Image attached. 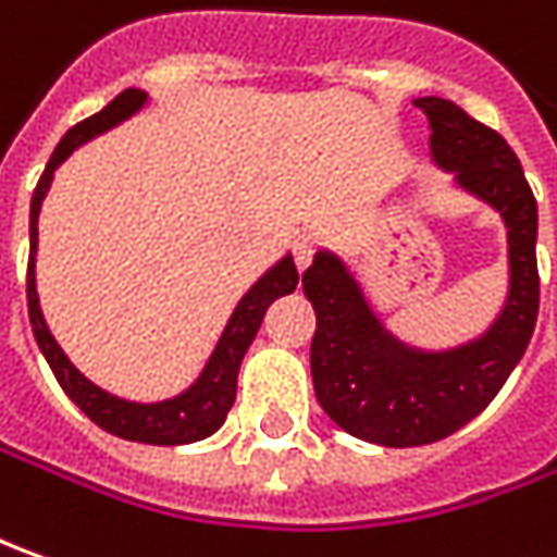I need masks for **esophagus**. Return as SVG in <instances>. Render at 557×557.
<instances>
[{"label":"esophagus","mask_w":557,"mask_h":557,"mask_svg":"<svg viewBox=\"0 0 557 557\" xmlns=\"http://www.w3.org/2000/svg\"><path fill=\"white\" fill-rule=\"evenodd\" d=\"M293 259H296L298 271H305V268L311 264V259H314V243L308 240V237H298V240L293 243Z\"/></svg>","instance_id":"1"}]
</instances>
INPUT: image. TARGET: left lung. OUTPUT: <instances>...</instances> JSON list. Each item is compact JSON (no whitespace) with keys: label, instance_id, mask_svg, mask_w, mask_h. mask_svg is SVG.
I'll list each match as a JSON object with an SVG mask.
<instances>
[{"label":"left lung","instance_id":"8db88e82","mask_svg":"<svg viewBox=\"0 0 557 557\" xmlns=\"http://www.w3.org/2000/svg\"><path fill=\"white\" fill-rule=\"evenodd\" d=\"M429 147L450 187L490 206L506 227L503 308L478 336L422 348L397 336L367 283L338 252L320 246L301 289L317 314L311 375L317 404L342 432L382 447H422L469 425L528 351L540 311L536 200L515 150L462 107L416 98Z\"/></svg>","mask_w":557,"mask_h":557}]
</instances>
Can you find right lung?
<instances>
[{
    "mask_svg": "<svg viewBox=\"0 0 557 557\" xmlns=\"http://www.w3.org/2000/svg\"><path fill=\"white\" fill-rule=\"evenodd\" d=\"M150 101L145 88H125L120 91L104 110H98L95 116H88L83 123H76L67 135L61 138V145L54 147L49 165L42 172V178L33 190L29 200V261H27V311L29 326L42 357L49 360L51 373L58 379V385L64 388L70 400L86 412L88 419L116 434L123 441H138V444H157V447H175V444H194L209 434H215L227 419V410L234 407L237 397V373L252 338L259 333L264 311L271 308V301L280 296H289L296 289L298 271L293 252H283L264 274H261L240 301L234 305V311L227 317L219 342L212 348L209 360L202 363L200 375L178 392L175 397L153 400V404H138V400H125L116 394L104 392L101 385H95L91 379L79 373L73 367V360L64 355V348L58 345V338L51 336L46 314L39 308V293H36V252H39V212L42 200L49 194L51 182L58 165L67 160L73 150H79L88 141H95L98 135H104L110 128L123 125L135 113H141Z\"/></svg>",
    "mask_w": 557,
    "mask_h": 557,
    "instance_id": "1",
    "label": "right lung"
}]
</instances>
